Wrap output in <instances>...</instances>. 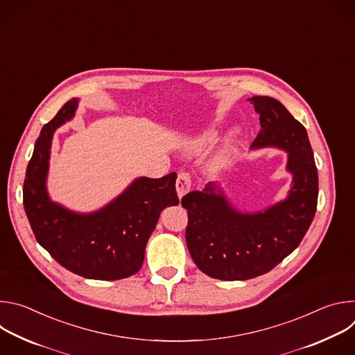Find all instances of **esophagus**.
I'll return each instance as SVG.
<instances>
[{"label":"esophagus","instance_id":"1","mask_svg":"<svg viewBox=\"0 0 355 355\" xmlns=\"http://www.w3.org/2000/svg\"><path fill=\"white\" fill-rule=\"evenodd\" d=\"M175 189L180 198H182L187 192L191 189V175L188 173H180L177 182H175Z\"/></svg>","mask_w":355,"mask_h":355}]
</instances>
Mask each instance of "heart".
<instances>
[{
  "mask_svg": "<svg viewBox=\"0 0 355 355\" xmlns=\"http://www.w3.org/2000/svg\"><path fill=\"white\" fill-rule=\"evenodd\" d=\"M214 135L212 133H205L204 136H202L200 139H199V144L200 146H204V144H208V143H211L212 140H214Z\"/></svg>",
  "mask_w": 355,
  "mask_h": 355,
  "instance_id": "obj_1",
  "label": "heart"
}]
</instances>
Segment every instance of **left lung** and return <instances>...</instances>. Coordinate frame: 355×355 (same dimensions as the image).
I'll return each instance as SVG.
<instances>
[{
    "instance_id": "1",
    "label": "left lung",
    "mask_w": 355,
    "mask_h": 355,
    "mask_svg": "<svg viewBox=\"0 0 355 355\" xmlns=\"http://www.w3.org/2000/svg\"><path fill=\"white\" fill-rule=\"evenodd\" d=\"M261 130L251 148L278 147L292 174L288 196L260 212H240L215 184L181 199L188 211L185 240L196 267L223 281H244L271 271L299 245L318 207L319 178L305 126L279 101L252 96Z\"/></svg>"
}]
</instances>
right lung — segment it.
I'll use <instances>...</instances> for the list:
<instances>
[{
	"mask_svg": "<svg viewBox=\"0 0 355 355\" xmlns=\"http://www.w3.org/2000/svg\"><path fill=\"white\" fill-rule=\"evenodd\" d=\"M78 99L66 103L42 128L24 182V208L37 243L60 266L89 279L115 281L136 274L160 212L178 205L177 174L136 178L119 196L91 214H77L50 199L46 188L55 130L70 121Z\"/></svg>",
	"mask_w": 355,
	"mask_h": 355,
	"instance_id": "obj_1",
	"label": "right lung"
}]
</instances>
